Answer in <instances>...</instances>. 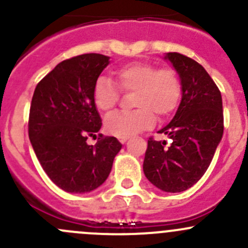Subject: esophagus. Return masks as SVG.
<instances>
[{
  "label": "esophagus",
  "instance_id": "esophagus-1",
  "mask_svg": "<svg viewBox=\"0 0 248 248\" xmlns=\"http://www.w3.org/2000/svg\"><path fill=\"white\" fill-rule=\"evenodd\" d=\"M119 140H120V142H121V144H124V142L128 140V138H119Z\"/></svg>",
  "mask_w": 248,
  "mask_h": 248
}]
</instances>
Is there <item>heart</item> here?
Instances as JSON below:
<instances>
[{
    "instance_id": "1",
    "label": "heart",
    "mask_w": 248,
    "mask_h": 248,
    "mask_svg": "<svg viewBox=\"0 0 248 248\" xmlns=\"http://www.w3.org/2000/svg\"><path fill=\"white\" fill-rule=\"evenodd\" d=\"M120 89L134 91L133 111L114 112L107 117L104 126L110 134L128 138L154 124L158 119L169 116L181 98V80L172 68H158L150 62H133L116 71ZM94 106L109 112L120 99V90L110 78L101 76L93 85Z\"/></svg>"
}]
</instances>
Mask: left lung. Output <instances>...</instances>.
<instances>
[{
    "mask_svg": "<svg viewBox=\"0 0 248 248\" xmlns=\"http://www.w3.org/2000/svg\"><path fill=\"white\" fill-rule=\"evenodd\" d=\"M181 80V102L172 120L158 133L169 138L147 140L145 176L164 192H182L207 170L223 136V107L218 87L194 60L168 52L164 56Z\"/></svg>",
    "mask_w": 248,
    "mask_h": 248,
    "instance_id": "1",
    "label": "left lung"
}]
</instances>
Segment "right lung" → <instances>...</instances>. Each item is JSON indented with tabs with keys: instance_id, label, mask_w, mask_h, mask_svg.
I'll return each mask as SVG.
<instances>
[{
	"instance_id": "right-lung-1",
	"label": "right lung",
	"mask_w": 248,
	"mask_h": 248,
	"mask_svg": "<svg viewBox=\"0 0 248 248\" xmlns=\"http://www.w3.org/2000/svg\"><path fill=\"white\" fill-rule=\"evenodd\" d=\"M109 56L84 54L60 62L34 90L29 137L42 168L69 193L98 188L111 171L122 145L115 137H96L102 120L93 102V85L109 64Z\"/></svg>"
}]
</instances>
